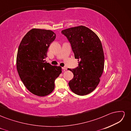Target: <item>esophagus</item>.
Wrapping results in <instances>:
<instances>
[{"label":"esophagus","mask_w":131,"mask_h":131,"mask_svg":"<svg viewBox=\"0 0 131 131\" xmlns=\"http://www.w3.org/2000/svg\"><path fill=\"white\" fill-rule=\"evenodd\" d=\"M62 69L63 70V71H66L67 70V67H62Z\"/></svg>","instance_id":"esophagus-1"}]
</instances>
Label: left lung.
<instances>
[{
  "instance_id": "1",
  "label": "left lung",
  "mask_w": 131,
  "mask_h": 131,
  "mask_svg": "<svg viewBox=\"0 0 131 131\" xmlns=\"http://www.w3.org/2000/svg\"><path fill=\"white\" fill-rule=\"evenodd\" d=\"M72 46L79 66L72 71L74 77L69 83L70 90L79 96L92 92L100 81L103 72L104 56L101 41L89 28L80 26L63 30Z\"/></svg>"
}]
</instances>
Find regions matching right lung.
I'll return each mask as SVG.
<instances>
[{
  "label": "right lung",
  "mask_w": 131,
  "mask_h": 131,
  "mask_svg": "<svg viewBox=\"0 0 131 131\" xmlns=\"http://www.w3.org/2000/svg\"><path fill=\"white\" fill-rule=\"evenodd\" d=\"M55 38L52 30L33 28L25 35L18 47L16 67L19 78L28 90L38 96L52 92L54 81L62 73L61 67L45 61L48 48Z\"/></svg>",
  "instance_id": "obj_1"
}]
</instances>
